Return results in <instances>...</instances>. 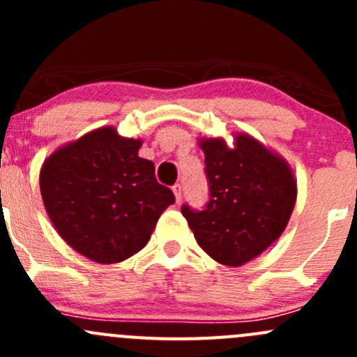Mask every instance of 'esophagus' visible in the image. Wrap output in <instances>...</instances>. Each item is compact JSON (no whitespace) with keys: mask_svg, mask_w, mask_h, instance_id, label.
Listing matches in <instances>:
<instances>
[{"mask_svg":"<svg viewBox=\"0 0 357 357\" xmlns=\"http://www.w3.org/2000/svg\"><path fill=\"white\" fill-rule=\"evenodd\" d=\"M172 192H174V197H176V202H181V199H183V186L179 185V183H176L174 186H172Z\"/></svg>","mask_w":357,"mask_h":357,"instance_id":"esophagus-1","label":"esophagus"}]
</instances>
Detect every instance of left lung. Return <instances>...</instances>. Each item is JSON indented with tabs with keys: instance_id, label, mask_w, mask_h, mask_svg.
Here are the masks:
<instances>
[{
	"instance_id": "left-lung-1",
	"label": "left lung",
	"mask_w": 357,
	"mask_h": 357,
	"mask_svg": "<svg viewBox=\"0 0 357 357\" xmlns=\"http://www.w3.org/2000/svg\"><path fill=\"white\" fill-rule=\"evenodd\" d=\"M208 200L200 211L181 207L199 245L214 261L242 266L283 233L297 199L294 174L283 158L247 135L235 149L222 139L200 143Z\"/></svg>"
}]
</instances>
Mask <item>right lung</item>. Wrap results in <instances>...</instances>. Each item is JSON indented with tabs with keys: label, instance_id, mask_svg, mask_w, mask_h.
I'll return each mask as SVG.
<instances>
[{
	"label": "right lung",
	"instance_id": "right-lung-1",
	"mask_svg": "<svg viewBox=\"0 0 357 357\" xmlns=\"http://www.w3.org/2000/svg\"><path fill=\"white\" fill-rule=\"evenodd\" d=\"M114 128L88 132L43 164L39 186L59 235L79 254L114 264L142 250L174 193Z\"/></svg>",
	"mask_w": 357,
	"mask_h": 357
}]
</instances>
